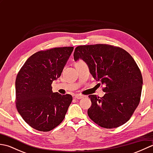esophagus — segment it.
<instances>
[{
  "mask_svg": "<svg viewBox=\"0 0 153 153\" xmlns=\"http://www.w3.org/2000/svg\"><path fill=\"white\" fill-rule=\"evenodd\" d=\"M83 97V96L82 95H79V94H76V95H75V98H76L77 99H82Z\"/></svg>",
  "mask_w": 153,
  "mask_h": 153,
  "instance_id": "1",
  "label": "esophagus"
}]
</instances>
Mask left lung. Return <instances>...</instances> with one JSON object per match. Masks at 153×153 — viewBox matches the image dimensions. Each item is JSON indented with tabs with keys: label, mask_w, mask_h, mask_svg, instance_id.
Returning <instances> with one entry per match:
<instances>
[{
	"label": "left lung",
	"mask_w": 153,
	"mask_h": 153,
	"mask_svg": "<svg viewBox=\"0 0 153 153\" xmlns=\"http://www.w3.org/2000/svg\"><path fill=\"white\" fill-rule=\"evenodd\" d=\"M74 58L85 62L93 78L105 85L106 93L101 98L89 96V118L107 129L124 124L139 105L143 85L141 71L133 57L121 48L99 44L76 47Z\"/></svg>",
	"instance_id": "left-lung-1"
}]
</instances>
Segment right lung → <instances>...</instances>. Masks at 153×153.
<instances>
[{
	"instance_id": "1",
	"label": "right lung",
	"mask_w": 153,
	"mask_h": 153,
	"mask_svg": "<svg viewBox=\"0 0 153 153\" xmlns=\"http://www.w3.org/2000/svg\"><path fill=\"white\" fill-rule=\"evenodd\" d=\"M74 47L39 51L25 62L16 79V105L24 121L38 131H48L64 119L70 95L53 93L51 85L61 76Z\"/></svg>"
}]
</instances>
